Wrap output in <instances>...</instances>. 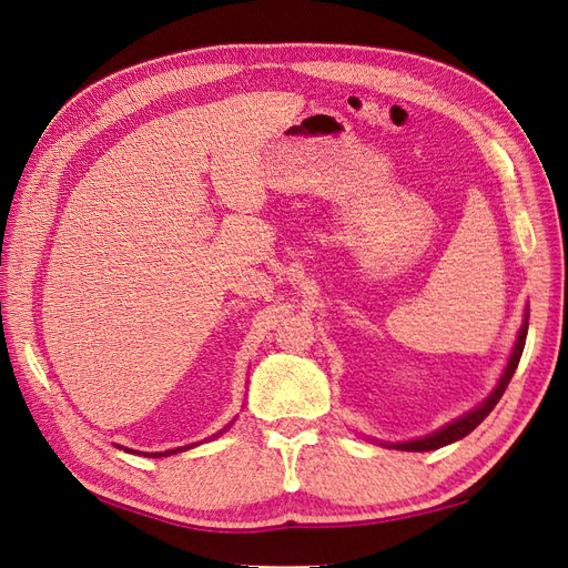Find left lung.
<instances>
[{"label":"left lung","mask_w":568,"mask_h":568,"mask_svg":"<svg viewBox=\"0 0 568 568\" xmlns=\"http://www.w3.org/2000/svg\"><path fill=\"white\" fill-rule=\"evenodd\" d=\"M526 333H528V308H526V314H524V323H521V331H519L515 349H511V356H509V361H507V368H505L503 377L498 379L496 389L490 392V396L484 400L481 406L469 410V413L463 415V417L453 419L450 425H446V427H442V429H436V432L429 434V436L413 438V442H404V444H384V446H387V448H398V450H415V453L436 450V448H444V446H448V444H453V442H460V438H465L469 432L477 429V427L484 423V419H486V415H488L493 408H496L500 396H503L505 389H507V384H509L511 375H515L517 365H519V358H521V352H524V344H526Z\"/></svg>","instance_id":"left-lung-1"}]
</instances>
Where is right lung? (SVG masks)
I'll return each instance as SVG.
<instances>
[{
    "mask_svg": "<svg viewBox=\"0 0 568 568\" xmlns=\"http://www.w3.org/2000/svg\"><path fill=\"white\" fill-rule=\"evenodd\" d=\"M229 427H231V425H229ZM222 432H226V427H224ZM222 432H219V434H222ZM219 434H216V436H219ZM193 446H195V444L181 446V448H172V450H164V453H143V455H145V457H168V455H174V453H181V450H189V448H193ZM124 450H126V453H134V450H130V448H124ZM139 455H141V453H139Z\"/></svg>",
    "mask_w": 568,
    "mask_h": 568,
    "instance_id": "obj_1",
    "label": "right lung"
}]
</instances>
